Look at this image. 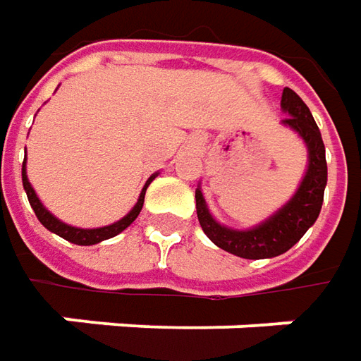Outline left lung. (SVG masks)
<instances>
[{
    "instance_id": "left-lung-1",
    "label": "left lung",
    "mask_w": 361,
    "mask_h": 361,
    "mask_svg": "<svg viewBox=\"0 0 361 361\" xmlns=\"http://www.w3.org/2000/svg\"><path fill=\"white\" fill-rule=\"evenodd\" d=\"M281 108L289 114L287 118H283V124L299 132V136L305 140L307 150H310L307 173L303 176L293 199L287 202L281 211H277L269 221H265L255 229L235 231L219 225L209 213L201 190L197 188L195 192L197 216H199L204 235L215 243L216 247L243 259H269V257H277L289 251L305 235V231L315 223V219L322 211L324 190L327 185V162L326 146L322 140L319 128L307 104L291 88L283 90Z\"/></svg>"
}]
</instances>
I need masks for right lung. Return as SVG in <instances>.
Returning a JSON list of instances; mask_svg holds the SVG:
<instances>
[{"instance_id": "1", "label": "right lung", "mask_w": 361, "mask_h": 361, "mask_svg": "<svg viewBox=\"0 0 361 361\" xmlns=\"http://www.w3.org/2000/svg\"><path fill=\"white\" fill-rule=\"evenodd\" d=\"M154 176H157V174H152V176L146 180L145 188H142V192H140V197H138V202L134 204V209H132L128 215L124 216V219H120L118 223L108 225V227H100V229H76V227H70V225H66V223H62V221H58V219L51 215L48 209L39 202L37 195H35L34 188H32V185H30V180H27V174H25V162H23V166H21V180H23V188H25L27 201H30V204H32L35 216L39 219V223H42V225H44L48 231L56 233V235H60L62 239L74 243V245H96V243L106 241V239H110V237H116L118 233H122V231L126 229L132 221L140 215L142 204H145L146 188H148V185L152 183V178H154Z\"/></svg>"}]
</instances>
